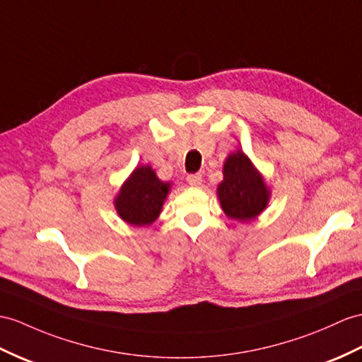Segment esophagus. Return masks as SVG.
Instances as JSON below:
<instances>
[{
	"instance_id": "esophagus-1",
	"label": "esophagus",
	"mask_w": 362,
	"mask_h": 362,
	"mask_svg": "<svg viewBox=\"0 0 362 362\" xmlns=\"http://www.w3.org/2000/svg\"><path fill=\"white\" fill-rule=\"evenodd\" d=\"M187 182L190 184V186H193V187H198V186H201V182H202V175H199V173L189 175V176H187Z\"/></svg>"
}]
</instances>
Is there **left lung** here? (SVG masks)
I'll return each mask as SVG.
<instances>
[{
  "label": "left lung",
  "mask_w": 362,
  "mask_h": 362,
  "mask_svg": "<svg viewBox=\"0 0 362 362\" xmlns=\"http://www.w3.org/2000/svg\"><path fill=\"white\" fill-rule=\"evenodd\" d=\"M224 180L218 186V198L224 214L238 221H250L267 207L270 190L249 156L236 151L224 163Z\"/></svg>",
  "instance_id": "left-lung-1"
}]
</instances>
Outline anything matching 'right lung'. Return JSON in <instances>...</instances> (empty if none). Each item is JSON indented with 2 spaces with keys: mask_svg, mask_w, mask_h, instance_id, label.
Instances as JSON below:
<instances>
[{
  "mask_svg": "<svg viewBox=\"0 0 362 362\" xmlns=\"http://www.w3.org/2000/svg\"><path fill=\"white\" fill-rule=\"evenodd\" d=\"M169 192L170 182L158 178L151 165H138L121 186L113 204L127 224L151 226L160 216Z\"/></svg>",
  "mask_w": 362,
  "mask_h": 362,
  "instance_id": "1",
  "label": "right lung"
}]
</instances>
